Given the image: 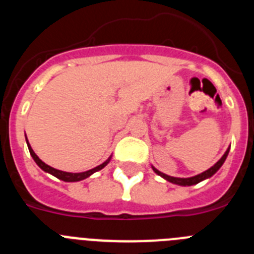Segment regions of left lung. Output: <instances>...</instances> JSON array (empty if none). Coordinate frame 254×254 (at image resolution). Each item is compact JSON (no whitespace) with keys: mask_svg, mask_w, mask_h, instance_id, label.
<instances>
[{"mask_svg":"<svg viewBox=\"0 0 254 254\" xmlns=\"http://www.w3.org/2000/svg\"><path fill=\"white\" fill-rule=\"evenodd\" d=\"M229 154V149L226 150L225 154L223 155V158L220 159L219 161H217L216 164H215L214 167H211L210 169H207L206 172L201 173V174H198V176H194V177H190V178H176V177H170V176H167V174H164V173L159 172L158 169H155L154 167H152V169H154V172L158 174V176L163 177L164 179H167L168 182H172V183H174V185H179V186H193V185H197V183H199L201 181H203V179L206 178H210V177H212L215 174V173L217 172V170L220 169V167L223 165L224 161H225L226 156H228Z\"/></svg>","mask_w":254,"mask_h":254,"instance_id":"1","label":"left lung"}]
</instances>
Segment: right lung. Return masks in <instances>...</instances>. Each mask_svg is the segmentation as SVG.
I'll use <instances>...</instances> for the list:
<instances>
[{
  "label": "right lung",
  "mask_w": 254,
  "mask_h": 254,
  "mask_svg": "<svg viewBox=\"0 0 254 254\" xmlns=\"http://www.w3.org/2000/svg\"><path fill=\"white\" fill-rule=\"evenodd\" d=\"M28 147H29V151H30V155L33 156V159H34L35 163L39 165L40 169H43L44 172L47 173H51L52 176H55L56 178L61 179V181H64V182H78V181H82V179L87 178V177H90L93 173L98 172V170L103 169V168L105 167L108 164V161H105V163L100 164L99 167L94 168V169H90V170H86V172H82V173H67V172H62V170H58V169H55V168L49 167V165H47L46 163H43V161L40 160L39 158L37 156V154H35L34 151H33V149L30 147V145H29L28 142Z\"/></svg>",
  "instance_id": "obj_1"
}]
</instances>
